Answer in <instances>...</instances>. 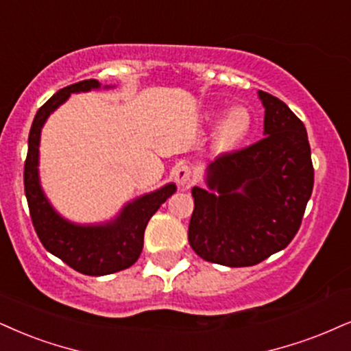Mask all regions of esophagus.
Here are the masks:
<instances>
[{"label":"esophagus","mask_w":351,"mask_h":351,"mask_svg":"<svg viewBox=\"0 0 351 351\" xmlns=\"http://www.w3.org/2000/svg\"><path fill=\"white\" fill-rule=\"evenodd\" d=\"M174 179L182 189H189L192 184V169L189 166H179L174 169Z\"/></svg>","instance_id":"obj_1"}]
</instances>
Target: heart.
<instances>
[{"instance_id":"obj_1","label":"heart","mask_w":351,"mask_h":351,"mask_svg":"<svg viewBox=\"0 0 351 351\" xmlns=\"http://www.w3.org/2000/svg\"><path fill=\"white\" fill-rule=\"evenodd\" d=\"M249 112L242 107L229 110L215 132V146L218 149H231L244 140L250 130Z\"/></svg>"}]
</instances>
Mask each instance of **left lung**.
Wrapping results in <instances>:
<instances>
[{
  "label": "left lung",
  "mask_w": 351,
  "mask_h": 351,
  "mask_svg": "<svg viewBox=\"0 0 351 351\" xmlns=\"http://www.w3.org/2000/svg\"><path fill=\"white\" fill-rule=\"evenodd\" d=\"M265 107L263 136L221 153L208 167L213 192L192 189L190 247L203 261L257 265L296 236L314 187L304 123L278 97L258 90Z\"/></svg>",
  "instance_id": "obj_1"
}]
</instances>
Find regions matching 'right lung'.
<instances>
[{
	"label": "right lung",
	"instance_id": "obj_1",
	"mask_svg": "<svg viewBox=\"0 0 351 351\" xmlns=\"http://www.w3.org/2000/svg\"><path fill=\"white\" fill-rule=\"evenodd\" d=\"M99 81L84 80L53 94L37 110L29 133V149L24 164V190L30 219L43 247L83 275L101 276L125 270L138 261L149 218L176 192V185L156 190L128 203L114 221L101 226H77L51 208L38 184V141L47 117L71 93L97 89Z\"/></svg>",
	"mask_w": 351,
	"mask_h": 351
}]
</instances>
